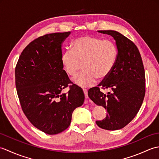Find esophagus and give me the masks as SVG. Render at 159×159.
I'll list each match as a JSON object with an SVG mask.
<instances>
[{
  "instance_id": "esophagus-1",
  "label": "esophagus",
  "mask_w": 159,
  "mask_h": 159,
  "mask_svg": "<svg viewBox=\"0 0 159 159\" xmlns=\"http://www.w3.org/2000/svg\"><path fill=\"white\" fill-rule=\"evenodd\" d=\"M83 92H84V93H85V98H88V95H87V89H83Z\"/></svg>"
}]
</instances>
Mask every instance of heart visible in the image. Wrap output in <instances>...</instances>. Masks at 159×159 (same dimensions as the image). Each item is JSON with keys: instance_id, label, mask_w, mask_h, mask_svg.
Here are the masks:
<instances>
[{"instance_id": "b5f03b06", "label": "heart", "mask_w": 159, "mask_h": 159, "mask_svg": "<svg viewBox=\"0 0 159 159\" xmlns=\"http://www.w3.org/2000/svg\"><path fill=\"white\" fill-rule=\"evenodd\" d=\"M117 57V48L113 41L92 35L75 39L71 50L63 52L61 62L66 73L75 77L83 67V72L74 82L82 87L92 86L97 78L102 80L111 74Z\"/></svg>"}]
</instances>
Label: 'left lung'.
Returning a JSON list of instances; mask_svg holds the SVG:
<instances>
[{
    "label": "left lung",
    "instance_id": "8db88e82",
    "mask_svg": "<svg viewBox=\"0 0 159 159\" xmlns=\"http://www.w3.org/2000/svg\"><path fill=\"white\" fill-rule=\"evenodd\" d=\"M116 40L117 57L111 74L98 87L88 91V96L107 111L106 118L96 121L102 129L119 130L134 119L146 93V76L140 52L133 42L116 31H99ZM100 89H109L107 94Z\"/></svg>",
    "mask_w": 159,
    "mask_h": 159
}]
</instances>
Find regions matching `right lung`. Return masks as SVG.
Instances as JSON below:
<instances>
[{"mask_svg":"<svg viewBox=\"0 0 159 159\" xmlns=\"http://www.w3.org/2000/svg\"><path fill=\"white\" fill-rule=\"evenodd\" d=\"M70 33H50L35 39L23 50L15 69L22 111L33 126L48 134L67 128L74 110L85 100L83 89L71 82L61 62V43ZM66 87L69 92L61 94Z\"/></svg>","mask_w":159,"mask_h":159,"instance_id":"right-lung-1","label":"right lung"}]
</instances>
